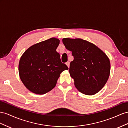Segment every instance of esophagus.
<instances>
[{
    "mask_svg": "<svg viewBox=\"0 0 128 128\" xmlns=\"http://www.w3.org/2000/svg\"><path fill=\"white\" fill-rule=\"evenodd\" d=\"M66 65L68 66V68H69V66H70V62H67L66 63Z\"/></svg>",
    "mask_w": 128,
    "mask_h": 128,
    "instance_id": "obj_1",
    "label": "esophagus"
}]
</instances>
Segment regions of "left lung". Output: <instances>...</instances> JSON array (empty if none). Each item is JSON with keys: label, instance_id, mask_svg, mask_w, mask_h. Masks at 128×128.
I'll return each instance as SVG.
<instances>
[{"label": "left lung", "instance_id": "8db88e82", "mask_svg": "<svg viewBox=\"0 0 128 128\" xmlns=\"http://www.w3.org/2000/svg\"><path fill=\"white\" fill-rule=\"evenodd\" d=\"M65 48L72 52L69 72L80 92L92 96L103 88L110 74L109 58L102 51L81 38H64Z\"/></svg>", "mask_w": 128, "mask_h": 128}]
</instances>
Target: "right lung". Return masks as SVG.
<instances>
[{
	"mask_svg": "<svg viewBox=\"0 0 128 128\" xmlns=\"http://www.w3.org/2000/svg\"><path fill=\"white\" fill-rule=\"evenodd\" d=\"M60 40L51 38L31 46L21 56L19 73L24 85L31 92L43 94L56 86L60 74L68 68L56 52Z\"/></svg>",
	"mask_w": 128,
	"mask_h": 128,
	"instance_id": "add662e5",
	"label": "right lung"
}]
</instances>
